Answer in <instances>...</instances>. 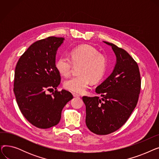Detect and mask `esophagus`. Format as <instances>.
<instances>
[{"label":"esophagus","mask_w":159,"mask_h":159,"mask_svg":"<svg viewBox=\"0 0 159 159\" xmlns=\"http://www.w3.org/2000/svg\"><path fill=\"white\" fill-rule=\"evenodd\" d=\"M73 95L74 97H80L79 95H78L77 93H73Z\"/></svg>","instance_id":"esophagus-1"}]
</instances>
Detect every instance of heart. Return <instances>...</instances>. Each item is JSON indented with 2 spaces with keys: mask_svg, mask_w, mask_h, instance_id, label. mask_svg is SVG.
<instances>
[{
  "mask_svg": "<svg viewBox=\"0 0 159 159\" xmlns=\"http://www.w3.org/2000/svg\"><path fill=\"white\" fill-rule=\"evenodd\" d=\"M70 58L62 55L56 62V68L64 77H68L74 66L80 65L78 70L79 75L64 82L66 89L77 93H82L88 88L91 80L97 82L106 72L107 60L105 55L98 53L97 50L89 45H81L73 49Z\"/></svg>",
  "mask_w": 159,
  "mask_h": 159,
  "instance_id": "1",
  "label": "heart"
}]
</instances>
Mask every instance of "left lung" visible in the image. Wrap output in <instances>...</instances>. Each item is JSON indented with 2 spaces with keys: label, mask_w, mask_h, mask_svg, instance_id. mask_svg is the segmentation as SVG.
Wrapping results in <instances>:
<instances>
[{
  "label": "left lung",
  "mask_w": 159,
  "mask_h": 159,
  "mask_svg": "<svg viewBox=\"0 0 159 159\" xmlns=\"http://www.w3.org/2000/svg\"><path fill=\"white\" fill-rule=\"evenodd\" d=\"M111 46L116 62L111 74L96 88L98 97L84 96L86 124L97 135L111 133L126 122L135 108L140 91L141 80L137 63L124 49L104 41Z\"/></svg>",
  "instance_id": "1"
}]
</instances>
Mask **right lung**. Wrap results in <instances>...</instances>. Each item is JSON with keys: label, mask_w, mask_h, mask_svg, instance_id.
<instances>
[{"label": "right lung", "mask_w": 159, "mask_h": 159, "mask_svg": "<svg viewBox=\"0 0 159 159\" xmlns=\"http://www.w3.org/2000/svg\"><path fill=\"white\" fill-rule=\"evenodd\" d=\"M64 40L49 37L35 42L21 55L15 68L13 91L16 102L24 117L39 128L57 125L63 107L73 98L68 91L57 90L61 78L55 57ZM53 89L52 94L47 93Z\"/></svg>", "instance_id": "right-lung-1"}]
</instances>
